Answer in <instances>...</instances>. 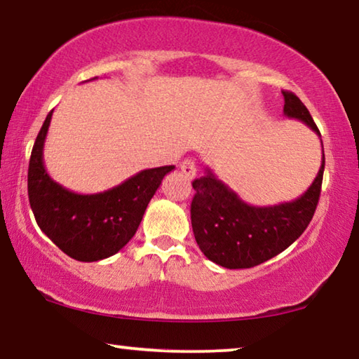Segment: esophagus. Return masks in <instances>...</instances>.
<instances>
[{"label":"esophagus","mask_w":359,"mask_h":359,"mask_svg":"<svg viewBox=\"0 0 359 359\" xmlns=\"http://www.w3.org/2000/svg\"><path fill=\"white\" fill-rule=\"evenodd\" d=\"M180 168H181V171H183L184 176H186V178H188V180H194V178H196L197 167H196L194 160H191V158L183 160V162H181V165H180Z\"/></svg>","instance_id":"34e87169"}]
</instances>
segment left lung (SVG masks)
I'll return each mask as SVG.
<instances>
[{
    "label": "left lung",
    "mask_w": 359,
    "mask_h": 359,
    "mask_svg": "<svg viewBox=\"0 0 359 359\" xmlns=\"http://www.w3.org/2000/svg\"><path fill=\"white\" fill-rule=\"evenodd\" d=\"M285 116L298 119L320 137L313 116L293 92H283ZM322 142V141H320ZM322 163L313 184L298 199L277 205L257 207L244 202L235 191L205 168L192 181L196 194L191 204V223L197 246L209 261L226 269H249L285 251L303 235L318 207Z\"/></svg>",
    "instance_id": "8db88e82"
}]
</instances>
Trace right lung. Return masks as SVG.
Returning a JSON list of instances; mask_svg holds the SVG:
<instances>
[{
    "instance_id": "1",
    "label": "right lung",
    "mask_w": 359,
    "mask_h": 359,
    "mask_svg": "<svg viewBox=\"0 0 359 359\" xmlns=\"http://www.w3.org/2000/svg\"><path fill=\"white\" fill-rule=\"evenodd\" d=\"M51 115L53 110L46 116L30 155V207L40 230L65 254L81 262L102 261L116 254L136 235L150 199L175 165L142 170L115 188L97 194L66 189L50 178L43 163Z\"/></svg>"
}]
</instances>
